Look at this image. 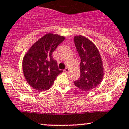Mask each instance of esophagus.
Returning <instances> with one entry per match:
<instances>
[{"mask_svg":"<svg viewBox=\"0 0 129 129\" xmlns=\"http://www.w3.org/2000/svg\"><path fill=\"white\" fill-rule=\"evenodd\" d=\"M64 71H65V72L67 73L69 71V69L68 68V67H67V68H66V69H65Z\"/></svg>","mask_w":129,"mask_h":129,"instance_id":"34e87169","label":"esophagus"}]
</instances>
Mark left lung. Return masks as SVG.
Returning a JSON list of instances; mask_svg holds the SVG:
<instances>
[{
  "mask_svg": "<svg viewBox=\"0 0 129 129\" xmlns=\"http://www.w3.org/2000/svg\"><path fill=\"white\" fill-rule=\"evenodd\" d=\"M76 48L81 59L80 77L74 85L83 91H88L98 86L104 77V67L98 49L88 38L75 36Z\"/></svg>",
  "mask_w": 129,
  "mask_h": 129,
  "instance_id": "1",
  "label": "left lung"
}]
</instances>
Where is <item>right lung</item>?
Instances as JSON below:
<instances>
[{"label":"right lung","instance_id":"add662e5","mask_svg":"<svg viewBox=\"0 0 129 129\" xmlns=\"http://www.w3.org/2000/svg\"><path fill=\"white\" fill-rule=\"evenodd\" d=\"M66 38L57 34H46L28 49L22 62L23 75L27 83L39 91L47 90L62 70H59L54 52Z\"/></svg>","mask_w":129,"mask_h":129}]
</instances>
